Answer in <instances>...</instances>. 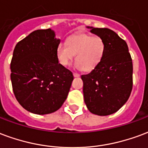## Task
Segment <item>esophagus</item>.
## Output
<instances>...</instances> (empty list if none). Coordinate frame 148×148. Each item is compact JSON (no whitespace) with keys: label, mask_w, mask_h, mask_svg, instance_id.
I'll list each match as a JSON object with an SVG mask.
<instances>
[{"label":"esophagus","mask_w":148,"mask_h":148,"mask_svg":"<svg viewBox=\"0 0 148 148\" xmlns=\"http://www.w3.org/2000/svg\"><path fill=\"white\" fill-rule=\"evenodd\" d=\"M74 74V77H79V76H80V74H77V73H74V74Z\"/></svg>","instance_id":"esophagus-1"}]
</instances>
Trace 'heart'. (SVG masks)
Returning <instances> with one entry per match:
<instances>
[{
	"instance_id": "1",
	"label": "heart",
	"mask_w": 148,
	"mask_h": 148,
	"mask_svg": "<svg viewBox=\"0 0 148 148\" xmlns=\"http://www.w3.org/2000/svg\"><path fill=\"white\" fill-rule=\"evenodd\" d=\"M104 51L105 44L99 36L78 34L70 37L66 44L60 43L56 49V56L59 62L67 66L76 55L77 68L90 71L101 61Z\"/></svg>"
}]
</instances>
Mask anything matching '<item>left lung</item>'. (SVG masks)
<instances>
[{"label":"left lung","instance_id":"1","mask_svg":"<svg viewBox=\"0 0 148 148\" xmlns=\"http://www.w3.org/2000/svg\"><path fill=\"white\" fill-rule=\"evenodd\" d=\"M91 28L105 44L101 61L82 75L85 103L91 113L106 116L126 103L132 88V62L126 42L108 28Z\"/></svg>","mask_w":148,"mask_h":148}]
</instances>
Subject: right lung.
Here are the masks:
<instances>
[{
	"label": "right lung",
	"mask_w": 148,
	"mask_h": 148,
	"mask_svg": "<svg viewBox=\"0 0 148 148\" xmlns=\"http://www.w3.org/2000/svg\"><path fill=\"white\" fill-rule=\"evenodd\" d=\"M60 43L51 29H38L15 47L10 66L12 89L19 104L31 113L55 112L68 96L74 76L59 63Z\"/></svg>",
	"instance_id": "1"
}]
</instances>
